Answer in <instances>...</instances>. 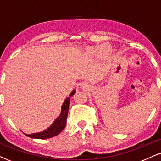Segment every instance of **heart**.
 <instances>
[{"label": "heart", "instance_id": "heart-1", "mask_svg": "<svg viewBox=\"0 0 161 161\" xmlns=\"http://www.w3.org/2000/svg\"><path fill=\"white\" fill-rule=\"evenodd\" d=\"M101 47L100 46H92V47H88L85 50V53L88 57H94L97 56L99 54L101 51Z\"/></svg>", "mask_w": 161, "mask_h": 161}]
</instances>
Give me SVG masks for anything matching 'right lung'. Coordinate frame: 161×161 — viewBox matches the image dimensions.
Segmentation results:
<instances>
[{
    "instance_id": "1",
    "label": "right lung",
    "mask_w": 161,
    "mask_h": 161,
    "mask_svg": "<svg viewBox=\"0 0 161 161\" xmlns=\"http://www.w3.org/2000/svg\"><path fill=\"white\" fill-rule=\"evenodd\" d=\"M75 90L71 93L70 96L73 95L75 94ZM69 102L70 97H67L64 101V104L62 105L61 108V113H60L59 117H57L56 120L53 122V123L48 129L43 132H38V133H33L30 135H26L29 137L32 138H38V139H46V138H52L53 136H56L60 133V132L65 128L66 124V119H67L68 110L69 108Z\"/></svg>"
}]
</instances>
